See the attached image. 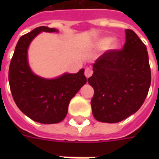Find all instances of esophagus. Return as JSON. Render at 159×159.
I'll use <instances>...</instances> for the list:
<instances>
[{
	"label": "esophagus",
	"instance_id": "34e87169",
	"mask_svg": "<svg viewBox=\"0 0 159 159\" xmlns=\"http://www.w3.org/2000/svg\"><path fill=\"white\" fill-rule=\"evenodd\" d=\"M92 74H93V70L91 68H87L85 70V76H86L87 78H89L90 76H92Z\"/></svg>",
	"mask_w": 159,
	"mask_h": 159
}]
</instances>
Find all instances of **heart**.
I'll use <instances>...</instances> for the list:
<instances>
[{"label":"heart","instance_id":"obj_1","mask_svg":"<svg viewBox=\"0 0 159 159\" xmlns=\"http://www.w3.org/2000/svg\"><path fill=\"white\" fill-rule=\"evenodd\" d=\"M94 46L97 48H106L108 51H116L117 49L120 48V43L119 40L117 38H111L108 36H103L100 37L94 43Z\"/></svg>","mask_w":159,"mask_h":159}]
</instances>
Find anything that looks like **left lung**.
I'll return each mask as SVG.
<instances>
[{
    "instance_id": "8db88e82",
    "label": "left lung",
    "mask_w": 159,
    "mask_h": 159,
    "mask_svg": "<svg viewBox=\"0 0 159 159\" xmlns=\"http://www.w3.org/2000/svg\"><path fill=\"white\" fill-rule=\"evenodd\" d=\"M125 34L123 50L108 51L100 56L88 79L94 90L92 112L102 123H118L135 113L150 88L147 47L133 30H125Z\"/></svg>"
}]
</instances>
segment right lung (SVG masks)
Returning <instances> with one entry per match:
<instances>
[{"label":"right lung","instance_id":"add662e5","mask_svg":"<svg viewBox=\"0 0 159 159\" xmlns=\"http://www.w3.org/2000/svg\"><path fill=\"white\" fill-rule=\"evenodd\" d=\"M42 32H59L54 28L40 26L19 38L9 67L10 89L23 113L44 124L61 122L68 112L70 100L87 83L84 69L45 78L33 72L28 60L30 43Z\"/></svg>","mask_w":159,"mask_h":159}]
</instances>
